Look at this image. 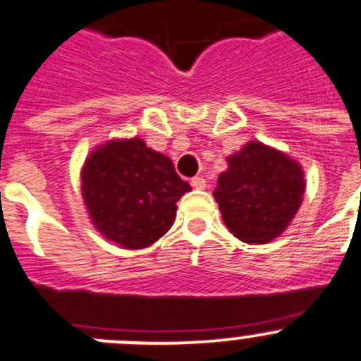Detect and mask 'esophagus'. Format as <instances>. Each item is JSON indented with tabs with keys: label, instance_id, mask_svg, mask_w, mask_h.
Returning <instances> with one entry per match:
<instances>
[{
	"label": "esophagus",
	"instance_id": "obj_1",
	"mask_svg": "<svg viewBox=\"0 0 361 361\" xmlns=\"http://www.w3.org/2000/svg\"><path fill=\"white\" fill-rule=\"evenodd\" d=\"M190 185H192V187H194V188H199V190H202V188L206 187V180H204V178H202V176H194V178H192V180H190Z\"/></svg>",
	"mask_w": 361,
	"mask_h": 361
}]
</instances>
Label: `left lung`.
I'll return each mask as SVG.
<instances>
[{
  "mask_svg": "<svg viewBox=\"0 0 361 361\" xmlns=\"http://www.w3.org/2000/svg\"><path fill=\"white\" fill-rule=\"evenodd\" d=\"M213 190L227 229L245 243H268L284 233L302 204L305 181L298 162L252 141L227 159Z\"/></svg>",
  "mask_w": 361,
  "mask_h": 361,
  "instance_id": "1",
  "label": "left lung"
}]
</instances>
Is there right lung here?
<instances>
[{"mask_svg":"<svg viewBox=\"0 0 361 361\" xmlns=\"http://www.w3.org/2000/svg\"><path fill=\"white\" fill-rule=\"evenodd\" d=\"M82 197L97 229L123 248H145L171 229L190 185L166 155L134 137L100 146L84 162Z\"/></svg>","mask_w":361,"mask_h":361,"instance_id":"add662e5","label":"right lung"}]
</instances>
